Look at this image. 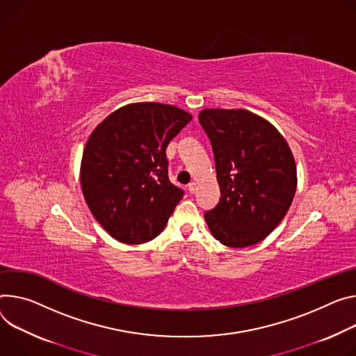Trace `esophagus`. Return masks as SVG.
<instances>
[{
    "instance_id": "1",
    "label": "esophagus",
    "mask_w": 356,
    "mask_h": 356,
    "mask_svg": "<svg viewBox=\"0 0 356 356\" xmlns=\"http://www.w3.org/2000/svg\"><path fill=\"white\" fill-rule=\"evenodd\" d=\"M187 190L193 195V193H195V191L197 190V183H196V181H191V183L187 186Z\"/></svg>"
}]
</instances>
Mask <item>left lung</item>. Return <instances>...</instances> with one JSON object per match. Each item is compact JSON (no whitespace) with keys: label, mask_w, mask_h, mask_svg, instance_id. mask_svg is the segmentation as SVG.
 <instances>
[{"label":"left lung","mask_w":356,"mask_h":356,"mask_svg":"<svg viewBox=\"0 0 356 356\" xmlns=\"http://www.w3.org/2000/svg\"><path fill=\"white\" fill-rule=\"evenodd\" d=\"M199 120L211 142L221 193L204 214L211 236L233 248L263 241L293 203V152L273 123L247 109H203Z\"/></svg>","instance_id":"1"}]
</instances>
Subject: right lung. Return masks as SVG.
Segmentation results:
<instances>
[{"instance_id": "1", "label": "right lung", "mask_w": 356, "mask_h": 356, "mask_svg": "<svg viewBox=\"0 0 356 356\" xmlns=\"http://www.w3.org/2000/svg\"><path fill=\"white\" fill-rule=\"evenodd\" d=\"M177 106L124 105L90 134L81 161L85 202L102 227L124 244H142L163 232L183 190L168 176L166 147L191 120Z\"/></svg>"}]
</instances>
